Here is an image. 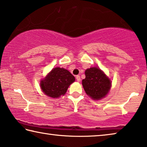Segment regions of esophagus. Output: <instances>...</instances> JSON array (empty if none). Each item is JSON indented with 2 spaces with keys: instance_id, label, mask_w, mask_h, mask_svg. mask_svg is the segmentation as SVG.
Masks as SVG:
<instances>
[{
  "instance_id": "1",
  "label": "esophagus",
  "mask_w": 147,
  "mask_h": 147,
  "mask_svg": "<svg viewBox=\"0 0 147 147\" xmlns=\"http://www.w3.org/2000/svg\"><path fill=\"white\" fill-rule=\"evenodd\" d=\"M76 80L78 81V82H80V76L79 75H77L76 76Z\"/></svg>"
}]
</instances>
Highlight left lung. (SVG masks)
<instances>
[{"instance_id":"obj_1","label":"left lung","mask_w":147,"mask_h":147,"mask_svg":"<svg viewBox=\"0 0 147 147\" xmlns=\"http://www.w3.org/2000/svg\"><path fill=\"white\" fill-rule=\"evenodd\" d=\"M86 78L82 80V86L88 95L94 100L105 96L111 88V82L100 69L91 67L85 71Z\"/></svg>"}]
</instances>
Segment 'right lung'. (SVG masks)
<instances>
[{
	"mask_svg": "<svg viewBox=\"0 0 147 147\" xmlns=\"http://www.w3.org/2000/svg\"><path fill=\"white\" fill-rule=\"evenodd\" d=\"M74 80L75 78L69 71L63 68L56 67L41 80L40 85L42 91L47 96L58 98L65 94L69 86Z\"/></svg>",
	"mask_w": 147,
	"mask_h": 147,
	"instance_id": "add662e5",
	"label": "right lung"
}]
</instances>
